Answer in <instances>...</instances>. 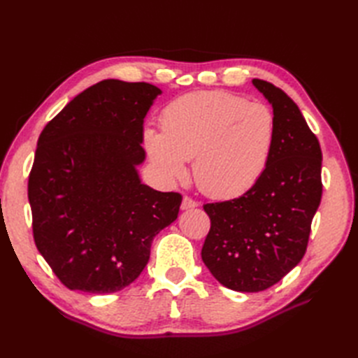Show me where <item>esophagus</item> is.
Returning a JSON list of instances; mask_svg holds the SVG:
<instances>
[{"instance_id":"34e87169","label":"esophagus","mask_w":358,"mask_h":358,"mask_svg":"<svg viewBox=\"0 0 358 358\" xmlns=\"http://www.w3.org/2000/svg\"><path fill=\"white\" fill-rule=\"evenodd\" d=\"M197 206H199V203H197L196 200H192V199H189V197H183L182 204H180V209H182V210H188V209L197 208Z\"/></svg>"}]
</instances>
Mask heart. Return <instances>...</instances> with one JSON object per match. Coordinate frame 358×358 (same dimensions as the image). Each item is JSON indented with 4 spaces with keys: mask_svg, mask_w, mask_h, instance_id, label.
<instances>
[{
    "mask_svg": "<svg viewBox=\"0 0 358 358\" xmlns=\"http://www.w3.org/2000/svg\"><path fill=\"white\" fill-rule=\"evenodd\" d=\"M162 133L143 131V146L158 176L175 183L187 176L215 199H231L263 176L275 143V115L262 103L225 91L180 96L161 115Z\"/></svg>",
    "mask_w": 358,
    "mask_h": 358,
    "instance_id": "obj_1",
    "label": "heart"
}]
</instances>
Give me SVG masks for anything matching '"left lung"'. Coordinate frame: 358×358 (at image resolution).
Returning a JSON list of instances; mask_svg holds the SVG:
<instances>
[{
	"label": "left lung",
	"instance_id": "1",
	"mask_svg": "<svg viewBox=\"0 0 358 358\" xmlns=\"http://www.w3.org/2000/svg\"><path fill=\"white\" fill-rule=\"evenodd\" d=\"M275 115V143L263 176L239 199L204 204L210 218L201 258L213 278L241 292L279 282L306 252L322 194V154L297 104L252 79Z\"/></svg>",
	"mask_w": 358,
	"mask_h": 358
}]
</instances>
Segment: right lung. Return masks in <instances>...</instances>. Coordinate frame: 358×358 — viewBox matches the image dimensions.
I'll return each instance as SVG.
<instances>
[{
  "label": "right lung",
  "mask_w": 358,
  "mask_h": 358,
  "mask_svg": "<svg viewBox=\"0 0 358 358\" xmlns=\"http://www.w3.org/2000/svg\"><path fill=\"white\" fill-rule=\"evenodd\" d=\"M162 91L107 79L43 129L28 180L38 252L70 289L109 294L133 284L154 237L175 222L178 192L142 182L143 121Z\"/></svg>",
  "instance_id": "right-lung-1"
}]
</instances>
